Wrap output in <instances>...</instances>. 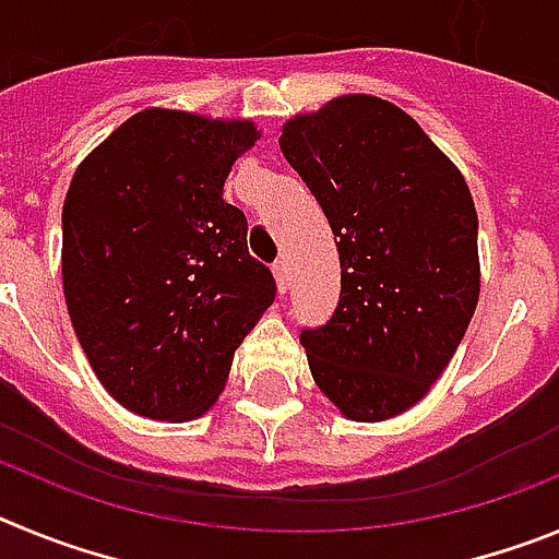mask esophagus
<instances>
[{
	"label": "esophagus",
	"instance_id": "34e87169",
	"mask_svg": "<svg viewBox=\"0 0 559 559\" xmlns=\"http://www.w3.org/2000/svg\"><path fill=\"white\" fill-rule=\"evenodd\" d=\"M274 276H276V288H280V294H285L290 285V276H288V263L285 260H276L274 263Z\"/></svg>",
	"mask_w": 559,
	"mask_h": 559
}]
</instances>
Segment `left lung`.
Here are the masks:
<instances>
[{"label": "left lung", "mask_w": 559, "mask_h": 559, "mask_svg": "<svg viewBox=\"0 0 559 559\" xmlns=\"http://www.w3.org/2000/svg\"><path fill=\"white\" fill-rule=\"evenodd\" d=\"M280 147L338 237L341 296L299 341L347 417L412 408L478 302V218L462 173L403 108L347 95L285 122Z\"/></svg>", "instance_id": "obj_1"}]
</instances>
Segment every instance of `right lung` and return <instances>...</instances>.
I'll return each instance as SVG.
<instances>
[{
	"label": "right lung",
	"instance_id": "add662e5",
	"mask_svg": "<svg viewBox=\"0 0 559 559\" xmlns=\"http://www.w3.org/2000/svg\"><path fill=\"white\" fill-rule=\"evenodd\" d=\"M246 120L145 108L78 167L63 201V296L88 364L117 403L151 419L201 417L235 349L274 302L226 204Z\"/></svg>",
	"mask_w": 559,
	"mask_h": 559
}]
</instances>
